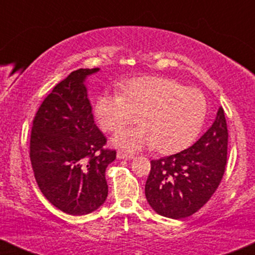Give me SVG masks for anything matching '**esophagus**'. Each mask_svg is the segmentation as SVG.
<instances>
[{
    "label": "esophagus",
    "mask_w": 255,
    "mask_h": 255,
    "mask_svg": "<svg viewBox=\"0 0 255 255\" xmlns=\"http://www.w3.org/2000/svg\"><path fill=\"white\" fill-rule=\"evenodd\" d=\"M134 156L131 153H128V152H124V151H118V158L120 159H131Z\"/></svg>",
    "instance_id": "esophagus-1"
}]
</instances>
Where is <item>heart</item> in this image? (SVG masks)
<instances>
[{"label": "heart", "instance_id": "heart-1", "mask_svg": "<svg viewBox=\"0 0 255 255\" xmlns=\"http://www.w3.org/2000/svg\"><path fill=\"white\" fill-rule=\"evenodd\" d=\"M206 110L201 91L158 77L128 81L124 95L105 92L96 103V116L105 131L121 129L139 116L141 126L115 134L116 146L129 151L154 146L163 153L191 144L203 127Z\"/></svg>", "mask_w": 255, "mask_h": 255}]
</instances>
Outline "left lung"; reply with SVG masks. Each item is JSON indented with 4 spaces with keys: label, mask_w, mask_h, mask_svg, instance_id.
<instances>
[{
    "label": "left lung",
    "mask_w": 255,
    "mask_h": 255,
    "mask_svg": "<svg viewBox=\"0 0 255 255\" xmlns=\"http://www.w3.org/2000/svg\"><path fill=\"white\" fill-rule=\"evenodd\" d=\"M228 153V127L223 108L197 142L176 154L151 160L145 195L152 209L172 219L192 216L218 188Z\"/></svg>",
    "instance_id": "left-lung-1"
}]
</instances>
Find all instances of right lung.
I'll return each instance as SVG.
<instances>
[{
    "label": "right lung",
    "mask_w": 255,
    "mask_h": 255,
    "mask_svg": "<svg viewBox=\"0 0 255 255\" xmlns=\"http://www.w3.org/2000/svg\"><path fill=\"white\" fill-rule=\"evenodd\" d=\"M99 68L72 72L38 108L32 125L30 158L40 192L61 211L91 213L108 197L107 166L116 151L92 115L84 81Z\"/></svg>",
    "instance_id": "obj_1"
}]
</instances>
